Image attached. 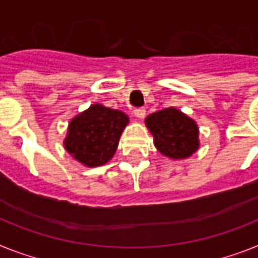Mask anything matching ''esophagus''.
I'll use <instances>...</instances> for the list:
<instances>
[{"label":"esophagus","mask_w":258,"mask_h":258,"mask_svg":"<svg viewBox=\"0 0 258 258\" xmlns=\"http://www.w3.org/2000/svg\"><path fill=\"white\" fill-rule=\"evenodd\" d=\"M133 113H134V116L137 117V118H144L145 117V114H146V109H145V108H136V109L133 110Z\"/></svg>","instance_id":"esophagus-1"}]
</instances>
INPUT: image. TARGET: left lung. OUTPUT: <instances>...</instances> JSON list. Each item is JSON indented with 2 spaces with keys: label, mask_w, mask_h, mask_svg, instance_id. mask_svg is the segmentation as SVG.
I'll return each instance as SVG.
<instances>
[{
  "label": "left lung",
  "mask_w": 258,
  "mask_h": 258,
  "mask_svg": "<svg viewBox=\"0 0 258 258\" xmlns=\"http://www.w3.org/2000/svg\"><path fill=\"white\" fill-rule=\"evenodd\" d=\"M145 124L154 137L155 148L169 158H187L199 149L197 122L175 108L149 114Z\"/></svg>",
  "instance_id": "left-lung-1"
}]
</instances>
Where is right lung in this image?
I'll use <instances>...</instances> for the list:
<instances>
[{
  "label": "right lung",
  "mask_w": 258,
  "mask_h": 258,
  "mask_svg": "<svg viewBox=\"0 0 258 258\" xmlns=\"http://www.w3.org/2000/svg\"><path fill=\"white\" fill-rule=\"evenodd\" d=\"M127 122L129 118L124 112L92 104L70 121L64 140L66 150L84 166L104 165L116 153Z\"/></svg>",
  "instance_id": "add662e5"
}]
</instances>
